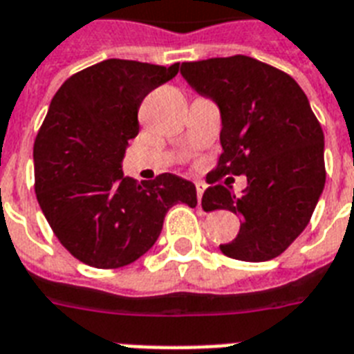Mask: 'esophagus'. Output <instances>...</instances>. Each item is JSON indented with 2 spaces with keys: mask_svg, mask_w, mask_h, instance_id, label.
I'll use <instances>...</instances> for the list:
<instances>
[{
  "mask_svg": "<svg viewBox=\"0 0 354 354\" xmlns=\"http://www.w3.org/2000/svg\"><path fill=\"white\" fill-rule=\"evenodd\" d=\"M194 185H196V196H198V205H200L202 204V194H204V191H205V183L196 182Z\"/></svg>",
  "mask_w": 354,
  "mask_h": 354,
  "instance_id": "obj_1",
  "label": "esophagus"
}]
</instances>
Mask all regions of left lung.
Returning <instances> with one entry per match:
<instances>
[{"mask_svg":"<svg viewBox=\"0 0 354 354\" xmlns=\"http://www.w3.org/2000/svg\"><path fill=\"white\" fill-rule=\"evenodd\" d=\"M180 73L221 110L222 154L209 178L244 174L241 196L213 185L204 211L241 215V232L221 252L263 263L277 257L307 227L325 185L324 130L296 80L252 57L183 62Z\"/></svg>","mask_w":354,"mask_h":354,"instance_id":"obj_1","label":"left lung"}]
</instances>
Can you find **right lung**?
Returning a JSON list of instances; mask_svg holds the SVG:
<instances>
[{
    "mask_svg": "<svg viewBox=\"0 0 354 354\" xmlns=\"http://www.w3.org/2000/svg\"><path fill=\"white\" fill-rule=\"evenodd\" d=\"M178 66L110 58L69 77L55 93L35 141L36 198L73 257L119 268L154 246L167 211L196 205L193 182L165 172L124 176L122 158L139 132L138 110Z\"/></svg>",
    "mask_w": 354,
    "mask_h": 354,
    "instance_id": "add662e5",
    "label": "right lung"
}]
</instances>
